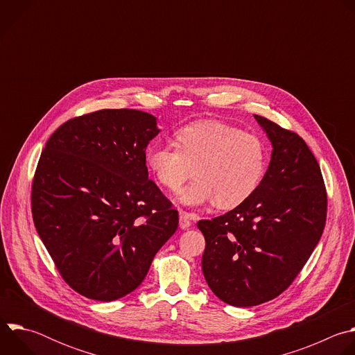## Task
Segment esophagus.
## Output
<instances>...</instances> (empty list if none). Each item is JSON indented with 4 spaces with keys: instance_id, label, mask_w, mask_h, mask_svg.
<instances>
[{
    "instance_id": "1",
    "label": "esophagus",
    "mask_w": 355,
    "mask_h": 355,
    "mask_svg": "<svg viewBox=\"0 0 355 355\" xmlns=\"http://www.w3.org/2000/svg\"><path fill=\"white\" fill-rule=\"evenodd\" d=\"M192 220V215L185 212V211H180V227L181 229H188L191 226Z\"/></svg>"
}]
</instances>
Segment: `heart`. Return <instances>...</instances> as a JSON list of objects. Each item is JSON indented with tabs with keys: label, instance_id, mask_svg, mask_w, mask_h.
<instances>
[{
	"label": "heart",
	"instance_id": "b5f03b06",
	"mask_svg": "<svg viewBox=\"0 0 355 355\" xmlns=\"http://www.w3.org/2000/svg\"><path fill=\"white\" fill-rule=\"evenodd\" d=\"M171 144H148L146 164L156 181L168 191H178L191 177L196 180L178 193L189 207L212 204L236 208L251 198L267 168V147L254 133L216 121L182 126Z\"/></svg>",
	"mask_w": 355,
	"mask_h": 355
}]
</instances>
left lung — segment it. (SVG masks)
Segmentation results:
<instances>
[{"mask_svg":"<svg viewBox=\"0 0 355 355\" xmlns=\"http://www.w3.org/2000/svg\"><path fill=\"white\" fill-rule=\"evenodd\" d=\"M272 143L268 170L244 204L196 225L205 236L202 271L232 306L261 305L295 281L326 225L319 163L297 133L254 115Z\"/></svg>","mask_w":355,"mask_h":355,"instance_id":"8db88e82","label":"left lung"}]
</instances>
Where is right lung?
<instances>
[{"instance_id": "add662e5", "label": "right lung", "mask_w": 355, "mask_h": 355, "mask_svg": "<svg viewBox=\"0 0 355 355\" xmlns=\"http://www.w3.org/2000/svg\"><path fill=\"white\" fill-rule=\"evenodd\" d=\"M159 132L150 114L101 110L64 122L42 150L33 223L62 278L85 297L135 291L178 227V211L146 167Z\"/></svg>"}]
</instances>
